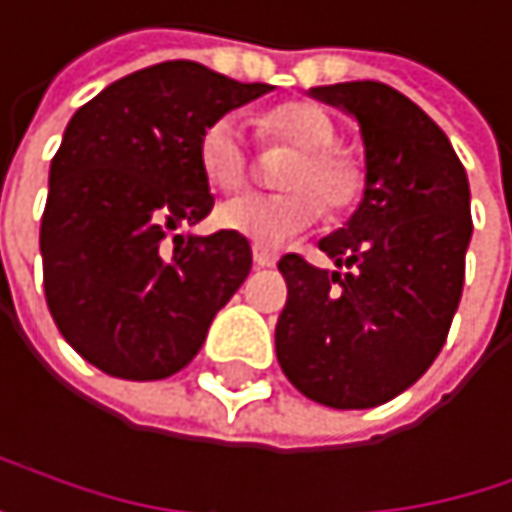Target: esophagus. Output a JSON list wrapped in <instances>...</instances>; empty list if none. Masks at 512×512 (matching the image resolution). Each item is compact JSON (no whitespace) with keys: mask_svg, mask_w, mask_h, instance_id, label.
I'll return each mask as SVG.
<instances>
[{"mask_svg":"<svg viewBox=\"0 0 512 512\" xmlns=\"http://www.w3.org/2000/svg\"><path fill=\"white\" fill-rule=\"evenodd\" d=\"M253 262L259 268H271L277 262V253L274 250H265V247H253Z\"/></svg>","mask_w":512,"mask_h":512,"instance_id":"34e87169","label":"esophagus"}]
</instances>
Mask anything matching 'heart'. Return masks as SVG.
Listing matches in <instances>:
<instances>
[{"label": "heart", "mask_w": 512, "mask_h": 512, "mask_svg": "<svg viewBox=\"0 0 512 512\" xmlns=\"http://www.w3.org/2000/svg\"><path fill=\"white\" fill-rule=\"evenodd\" d=\"M259 132L268 141H283L298 153L289 165L283 186L292 193L280 196H259L247 193L226 202L217 211V223L256 247L274 250L310 229L319 220V203L332 211H350L365 189V168L362 162L338 150V126L335 120L310 102H283L268 108L259 117ZM199 165L211 186L232 193L247 180V144L244 132L232 117H220L205 126L199 138Z\"/></svg>", "instance_id": "obj_1"}]
</instances>
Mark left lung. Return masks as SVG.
I'll return each mask as SVG.
<instances>
[{"instance_id": "obj_1", "label": "left lung", "mask_w": 512, "mask_h": 512, "mask_svg": "<svg viewBox=\"0 0 512 512\" xmlns=\"http://www.w3.org/2000/svg\"><path fill=\"white\" fill-rule=\"evenodd\" d=\"M359 123L362 202L319 238L338 271L286 253L289 298L274 347L286 380L316 404L365 410L410 389L456 316L471 244V186L443 129L377 81L310 87Z\"/></svg>"}]
</instances>
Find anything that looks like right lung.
Masks as SVG:
<instances>
[{"label": "right lung", "mask_w": 512, "mask_h": 512, "mask_svg": "<svg viewBox=\"0 0 512 512\" xmlns=\"http://www.w3.org/2000/svg\"><path fill=\"white\" fill-rule=\"evenodd\" d=\"M271 90L171 59L114 81L69 120L41 217L44 295L62 338L99 371L177 374L247 280V238L165 235L214 208L199 165L205 126Z\"/></svg>", "instance_id": "obj_1"}]
</instances>
